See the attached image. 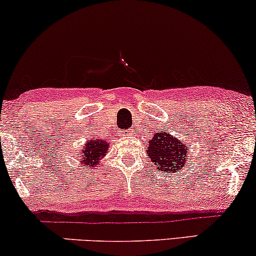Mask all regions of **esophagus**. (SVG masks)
Instances as JSON below:
<instances>
[{
	"label": "esophagus",
	"instance_id": "esophagus-1",
	"mask_svg": "<svg viewBox=\"0 0 256 256\" xmlns=\"http://www.w3.org/2000/svg\"><path fill=\"white\" fill-rule=\"evenodd\" d=\"M132 134V130L130 129H126V130H122L120 136H127V135H130Z\"/></svg>",
	"mask_w": 256,
	"mask_h": 256
}]
</instances>
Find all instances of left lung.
I'll return each instance as SVG.
<instances>
[{
    "label": "left lung",
    "instance_id": "8db88e82",
    "mask_svg": "<svg viewBox=\"0 0 256 256\" xmlns=\"http://www.w3.org/2000/svg\"><path fill=\"white\" fill-rule=\"evenodd\" d=\"M188 146L180 140L172 138L166 132H157L154 138L149 141V148L146 154L152 162L157 166V169L162 171H180L188 160Z\"/></svg>",
    "mask_w": 256,
    "mask_h": 256
}]
</instances>
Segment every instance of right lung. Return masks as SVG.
Segmentation results:
<instances>
[{"mask_svg":"<svg viewBox=\"0 0 256 256\" xmlns=\"http://www.w3.org/2000/svg\"><path fill=\"white\" fill-rule=\"evenodd\" d=\"M107 150L108 144H106L104 141H101V140H88V142L84 146V150L82 152V166L87 168V169L98 166L99 160L106 155Z\"/></svg>","mask_w":256,"mask_h":256,"instance_id":"right-lung-1","label":"right lung"}]
</instances>
